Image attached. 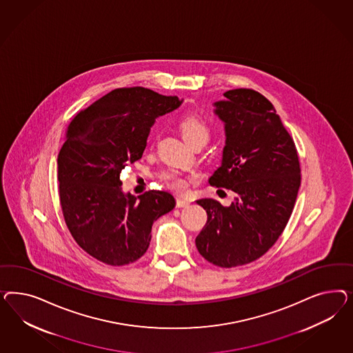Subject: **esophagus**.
Returning a JSON list of instances; mask_svg holds the SVG:
<instances>
[{
	"label": "esophagus",
	"instance_id": "34e87169",
	"mask_svg": "<svg viewBox=\"0 0 353 353\" xmlns=\"http://www.w3.org/2000/svg\"><path fill=\"white\" fill-rule=\"evenodd\" d=\"M190 202L192 201H189L186 198H182V196H177V199H176L177 207H188V205H190Z\"/></svg>",
	"mask_w": 353,
	"mask_h": 353
}]
</instances>
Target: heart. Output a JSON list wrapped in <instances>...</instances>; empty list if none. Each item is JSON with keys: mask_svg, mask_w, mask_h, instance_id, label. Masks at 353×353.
Masks as SVG:
<instances>
[{"mask_svg": "<svg viewBox=\"0 0 353 353\" xmlns=\"http://www.w3.org/2000/svg\"><path fill=\"white\" fill-rule=\"evenodd\" d=\"M180 130L182 137L189 143L192 145L195 142H207L211 134L210 125L204 121L203 119L195 115H189L183 118L180 123ZM172 188L177 192H185L188 188V182L182 179H176L172 181Z\"/></svg>", "mask_w": 353, "mask_h": 353, "instance_id": "obj_1", "label": "heart"}]
</instances>
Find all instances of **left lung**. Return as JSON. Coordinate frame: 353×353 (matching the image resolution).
Here are the masks:
<instances>
[{
    "label": "left lung",
    "instance_id": "8db88e82",
    "mask_svg": "<svg viewBox=\"0 0 353 353\" xmlns=\"http://www.w3.org/2000/svg\"><path fill=\"white\" fill-rule=\"evenodd\" d=\"M214 103L224 123L220 167L208 182L235 192L224 207L198 199L207 223L195 238L199 254L221 268L248 264L276 243L292 214L300 186L295 143L273 105L252 89L225 92Z\"/></svg>",
    "mask_w": 353,
    "mask_h": 353
}]
</instances>
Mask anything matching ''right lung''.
Returning <instances> with one entry per match:
<instances>
[{"mask_svg": "<svg viewBox=\"0 0 353 353\" xmlns=\"http://www.w3.org/2000/svg\"><path fill=\"white\" fill-rule=\"evenodd\" d=\"M181 103L142 86L120 88L71 121L58 154L59 198L65 224L90 256L118 267L139 260L154 221L174 208L171 192H123L120 174L142 158L155 120Z\"/></svg>", "mask_w": 353, "mask_h": 353, "instance_id": "obj_1", "label": "right lung"}]
</instances>
